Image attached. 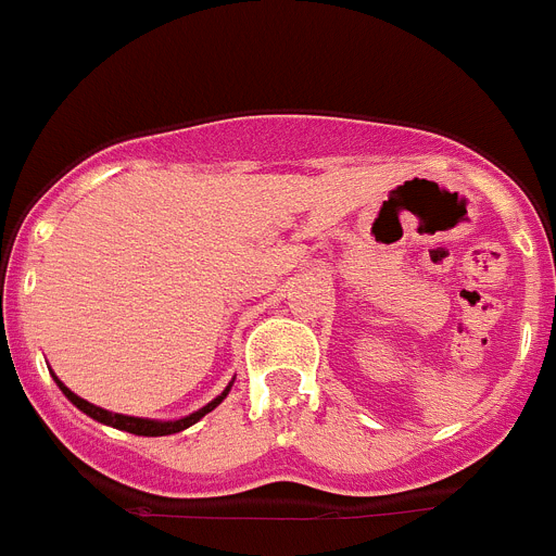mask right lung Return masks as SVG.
<instances>
[{
	"instance_id": "obj_1",
	"label": "right lung",
	"mask_w": 556,
	"mask_h": 556,
	"mask_svg": "<svg viewBox=\"0 0 556 556\" xmlns=\"http://www.w3.org/2000/svg\"><path fill=\"white\" fill-rule=\"evenodd\" d=\"M53 379H55V384H59V390L67 395L70 404H76L84 415H90L92 421L106 424V427H115V429H124V432H132V435H147V438L175 435V432H184V429H189L191 424H198L203 415L212 413V409L217 407L223 399H226L228 390H231V384H235V381H231V384H228L226 390L217 395V399L208 401L206 407H200L198 413H189V415H184V418H175V421H157V418H138V415H121V413H110V409L96 407V404H90V401H84L81 395L73 393V390H70L64 381H59V376H53Z\"/></svg>"
}]
</instances>
